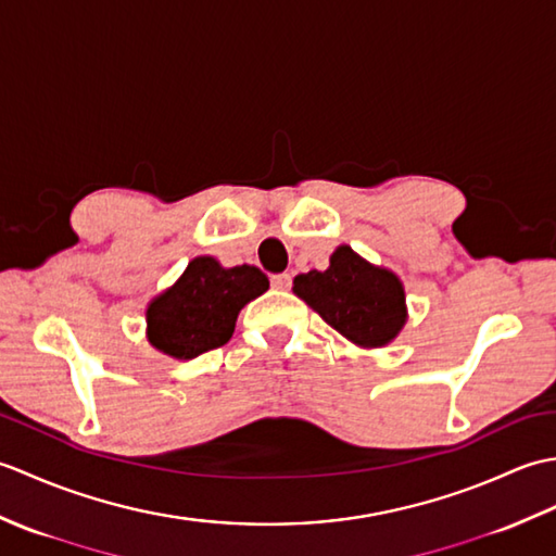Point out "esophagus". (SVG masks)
I'll use <instances>...</instances> for the list:
<instances>
[{
    "instance_id": "34e87169",
    "label": "esophagus",
    "mask_w": 556,
    "mask_h": 556,
    "mask_svg": "<svg viewBox=\"0 0 556 556\" xmlns=\"http://www.w3.org/2000/svg\"><path fill=\"white\" fill-rule=\"evenodd\" d=\"M271 287L279 291H287L291 287V277L289 275H275L271 277Z\"/></svg>"
}]
</instances>
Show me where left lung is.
<instances>
[{
    "label": "left lung",
    "mask_w": 556,
    "mask_h": 556,
    "mask_svg": "<svg viewBox=\"0 0 556 556\" xmlns=\"http://www.w3.org/2000/svg\"><path fill=\"white\" fill-rule=\"evenodd\" d=\"M293 293L361 349L392 344L408 320L404 281L396 271L368 263L346 243L329 255L327 269L293 279Z\"/></svg>",
    "instance_id": "left-lung-1"
}]
</instances>
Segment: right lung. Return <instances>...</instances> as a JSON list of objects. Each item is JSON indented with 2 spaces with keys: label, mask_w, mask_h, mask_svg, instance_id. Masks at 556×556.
<instances>
[{
  "label": "right lung",
  "mask_w": 556,
  "mask_h": 556,
  "mask_svg": "<svg viewBox=\"0 0 556 556\" xmlns=\"http://www.w3.org/2000/svg\"><path fill=\"white\" fill-rule=\"evenodd\" d=\"M267 289V277L253 265L224 267L217 257L198 255L148 303L146 337L164 356L191 361L227 344L243 305Z\"/></svg>",
  "instance_id": "1"
}]
</instances>
